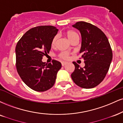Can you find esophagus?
I'll return each mask as SVG.
<instances>
[{
	"mask_svg": "<svg viewBox=\"0 0 123 123\" xmlns=\"http://www.w3.org/2000/svg\"><path fill=\"white\" fill-rule=\"evenodd\" d=\"M66 63H67V62H61L62 66H63L64 65H65Z\"/></svg>",
	"mask_w": 123,
	"mask_h": 123,
	"instance_id": "34e87169",
	"label": "esophagus"
}]
</instances>
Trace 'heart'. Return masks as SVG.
Wrapping results in <instances>:
<instances>
[{
    "label": "heart",
    "instance_id": "b5f03b06",
    "mask_svg": "<svg viewBox=\"0 0 123 123\" xmlns=\"http://www.w3.org/2000/svg\"><path fill=\"white\" fill-rule=\"evenodd\" d=\"M65 34L66 37L68 38L72 42H73L74 40L77 39H79V36H78V34L76 32L72 30H69L68 31L65 32ZM58 39L57 35H55V37H54V38H53L52 41H51V46H54L55 45L56 42H57ZM60 57L62 59H65V60H67L69 57V54H68V53L66 52H62L60 54Z\"/></svg>",
    "mask_w": 123,
    "mask_h": 123
}]
</instances>
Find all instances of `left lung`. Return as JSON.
I'll use <instances>...</instances> for the list:
<instances>
[{"label": "left lung", "mask_w": 123, "mask_h": 123, "mask_svg": "<svg viewBox=\"0 0 123 123\" xmlns=\"http://www.w3.org/2000/svg\"><path fill=\"white\" fill-rule=\"evenodd\" d=\"M73 27L80 31L82 37L80 53L85 66L81 68L73 62L75 69L71 74L78 86L93 88L100 84L108 72L112 60L111 47L106 35L99 28L89 23L78 22Z\"/></svg>", "instance_id": "8db88e82"}]
</instances>
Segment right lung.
Wrapping results in <instances>:
<instances>
[{"instance_id":"right-lung-1","label":"right lung","mask_w":123,"mask_h":123,"mask_svg":"<svg viewBox=\"0 0 123 123\" xmlns=\"http://www.w3.org/2000/svg\"><path fill=\"white\" fill-rule=\"evenodd\" d=\"M58 30L52 26H37L28 30L18 42L15 48L16 67L26 85L34 91L44 92L54 85L61 63L42 62L51 49V41Z\"/></svg>"}]
</instances>
